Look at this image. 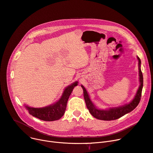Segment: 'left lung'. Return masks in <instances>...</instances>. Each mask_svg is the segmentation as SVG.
<instances>
[{
	"mask_svg": "<svg viewBox=\"0 0 153 153\" xmlns=\"http://www.w3.org/2000/svg\"><path fill=\"white\" fill-rule=\"evenodd\" d=\"M138 61H139V74H140V86L139 87L137 93L133 100L130 103L126 105L123 106L111 108L108 110H101L97 109L94 105L92 103L90 99L88 94L87 93L86 89L84 86L82 85V88L83 90V96L87 108L93 117L96 118L98 120H105V121H111L117 120L125 114L133 111L134 109L138 105L141 98V93L143 86V76L142 71L141 70V60L139 57H137Z\"/></svg>",
	"mask_w": 153,
	"mask_h": 153,
	"instance_id": "8db88e82",
	"label": "left lung"
}]
</instances>
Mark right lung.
<instances>
[{
	"mask_svg": "<svg viewBox=\"0 0 153 153\" xmlns=\"http://www.w3.org/2000/svg\"><path fill=\"white\" fill-rule=\"evenodd\" d=\"M78 85V82H75L71 85L65 88L62 98L54 105L45 108H34L25 106L29 113L35 117L41 120L47 121H52L60 119L63 116L69 97L74 90V87Z\"/></svg>",
	"mask_w": 153,
	"mask_h": 153,
	"instance_id": "1",
	"label": "right lung"
}]
</instances>
